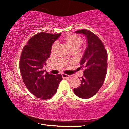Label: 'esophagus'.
Masks as SVG:
<instances>
[{
    "label": "esophagus",
    "instance_id": "34e87169",
    "mask_svg": "<svg viewBox=\"0 0 129 129\" xmlns=\"http://www.w3.org/2000/svg\"><path fill=\"white\" fill-rule=\"evenodd\" d=\"M62 76L64 78H69L70 77H71L69 75H67L66 74H64V73L62 74Z\"/></svg>",
    "mask_w": 129,
    "mask_h": 129
}]
</instances>
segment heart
I'll return each instance as SVG.
<instances>
[{
  "label": "heart",
  "instance_id": "b5f03b06",
  "mask_svg": "<svg viewBox=\"0 0 129 129\" xmlns=\"http://www.w3.org/2000/svg\"><path fill=\"white\" fill-rule=\"evenodd\" d=\"M63 41L67 46L71 50L78 49L82 43V39L80 36L76 35L71 34L68 35L63 38ZM57 44L54 43L52 47V52H53L56 49Z\"/></svg>",
  "mask_w": 129,
  "mask_h": 129
}]
</instances>
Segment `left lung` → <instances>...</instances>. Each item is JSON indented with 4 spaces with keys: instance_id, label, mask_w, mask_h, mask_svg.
Segmentation results:
<instances>
[{
    "instance_id": "obj_1",
    "label": "left lung",
    "mask_w": 129,
    "mask_h": 129,
    "mask_svg": "<svg viewBox=\"0 0 129 129\" xmlns=\"http://www.w3.org/2000/svg\"><path fill=\"white\" fill-rule=\"evenodd\" d=\"M76 34L86 37L87 46L80 61L84 67V76L81 85L74 88L75 94L81 99H89L98 92L104 84L107 72L108 53L101 40L89 30H78Z\"/></svg>"
}]
</instances>
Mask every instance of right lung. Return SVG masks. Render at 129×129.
Returning a JSON list of instances; mask_svg holds the SVG:
<instances>
[{
    "label": "right lung",
    "mask_w": 129,
    "mask_h": 129,
    "mask_svg": "<svg viewBox=\"0 0 129 129\" xmlns=\"http://www.w3.org/2000/svg\"><path fill=\"white\" fill-rule=\"evenodd\" d=\"M61 34L35 35L23 48L20 56L19 67L23 82L32 94L42 100L53 97L62 80L60 74L53 75L43 70L51 55L52 45Z\"/></svg>",
    "instance_id": "1"
}]
</instances>
